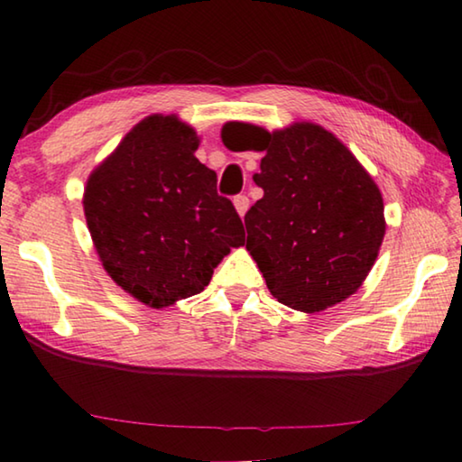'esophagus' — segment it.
<instances>
[{
	"label": "esophagus",
	"instance_id": "obj_1",
	"mask_svg": "<svg viewBox=\"0 0 462 462\" xmlns=\"http://www.w3.org/2000/svg\"><path fill=\"white\" fill-rule=\"evenodd\" d=\"M234 208H236V212L240 214V216H245L246 214V209H248V198L246 195H236V198H234Z\"/></svg>",
	"mask_w": 462,
	"mask_h": 462
}]
</instances>
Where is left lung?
<instances>
[{"mask_svg":"<svg viewBox=\"0 0 462 462\" xmlns=\"http://www.w3.org/2000/svg\"><path fill=\"white\" fill-rule=\"evenodd\" d=\"M222 140L263 151V199L245 216L246 250L279 303L316 314L353 295L385 236L379 187L332 132L295 122L267 132L230 122Z\"/></svg>","mask_w":462,"mask_h":462,"instance_id":"left-lung-1","label":"left lung"}]
</instances>
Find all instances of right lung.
I'll return each mask as SVG.
<instances>
[{
  "instance_id": "obj_1",
  "label": "right lung",
  "mask_w": 462,
  "mask_h": 462,
  "mask_svg": "<svg viewBox=\"0 0 462 462\" xmlns=\"http://www.w3.org/2000/svg\"><path fill=\"white\" fill-rule=\"evenodd\" d=\"M199 138L177 116H148L93 171L83 209L107 275L148 308L203 291L245 228L216 173L195 159Z\"/></svg>"
}]
</instances>
